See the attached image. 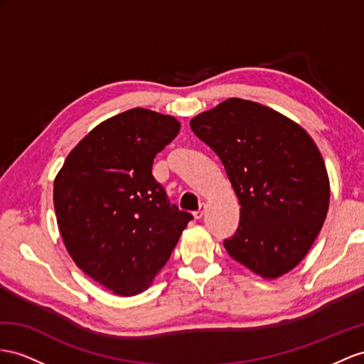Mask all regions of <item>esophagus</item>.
<instances>
[{"label": "esophagus", "mask_w": 364, "mask_h": 364, "mask_svg": "<svg viewBox=\"0 0 364 364\" xmlns=\"http://www.w3.org/2000/svg\"><path fill=\"white\" fill-rule=\"evenodd\" d=\"M204 212H206V204L204 203H201L200 204V209L193 213V217L197 218V220H200V218H203V215H204Z\"/></svg>", "instance_id": "esophagus-1"}]
</instances>
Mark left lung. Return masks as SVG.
I'll list each match as a JSON object with an SVG mask.
<instances>
[{
	"mask_svg": "<svg viewBox=\"0 0 364 364\" xmlns=\"http://www.w3.org/2000/svg\"><path fill=\"white\" fill-rule=\"evenodd\" d=\"M191 127L218 155L240 201L228 254L264 278L291 271L329 208L328 172L312 138L278 112L241 98L203 112Z\"/></svg>",
	"mask_w": 364,
	"mask_h": 364,
	"instance_id": "obj_1",
	"label": "left lung"
}]
</instances>
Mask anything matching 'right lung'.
<instances>
[{"label": "right lung", "mask_w": 364, "mask_h": 364, "mask_svg": "<svg viewBox=\"0 0 364 364\" xmlns=\"http://www.w3.org/2000/svg\"><path fill=\"white\" fill-rule=\"evenodd\" d=\"M180 132L173 117L135 107L102 121L68 155L53 204L73 262L117 295L146 291L193 218L167 198L154 158Z\"/></svg>", "instance_id": "right-lung-1"}]
</instances>
